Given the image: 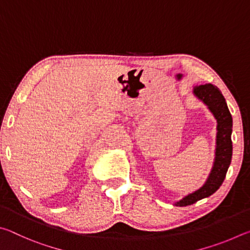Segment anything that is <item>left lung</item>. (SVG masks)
Segmentation results:
<instances>
[{
    "mask_svg": "<svg viewBox=\"0 0 250 250\" xmlns=\"http://www.w3.org/2000/svg\"><path fill=\"white\" fill-rule=\"evenodd\" d=\"M193 94L208 107L215 119L217 120L216 149H215L213 167L205 183L195 192L188 194L179 202L174 203L176 206L192 205L202 198L208 197L216 192L225 180L232 155V118L221 90L214 84L205 83L194 87Z\"/></svg>",
    "mask_w": 250,
    "mask_h": 250,
    "instance_id": "1",
    "label": "left lung"
}]
</instances>
